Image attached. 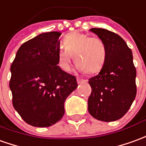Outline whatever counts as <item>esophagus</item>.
<instances>
[{
	"label": "esophagus",
	"mask_w": 146,
	"mask_h": 146,
	"mask_svg": "<svg viewBox=\"0 0 146 146\" xmlns=\"http://www.w3.org/2000/svg\"><path fill=\"white\" fill-rule=\"evenodd\" d=\"M76 81H77V84H82L87 82V80H83V79H80V78H77V79H76Z\"/></svg>",
	"instance_id": "obj_1"
}]
</instances>
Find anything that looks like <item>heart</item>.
<instances>
[{"instance_id": "1", "label": "heart", "mask_w": 146, "mask_h": 146, "mask_svg": "<svg viewBox=\"0 0 146 146\" xmlns=\"http://www.w3.org/2000/svg\"><path fill=\"white\" fill-rule=\"evenodd\" d=\"M62 45L57 50L58 66L62 71L68 72L70 70L73 55L77 61L76 70L79 72L88 70L90 73H96L104 65L107 48L99 38L74 31L64 37Z\"/></svg>"}]
</instances>
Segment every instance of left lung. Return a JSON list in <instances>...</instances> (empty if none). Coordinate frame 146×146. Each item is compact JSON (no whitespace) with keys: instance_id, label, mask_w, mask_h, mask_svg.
<instances>
[{"instance_id":"1","label":"left lung","mask_w":146,"mask_h":146,"mask_svg":"<svg viewBox=\"0 0 146 146\" xmlns=\"http://www.w3.org/2000/svg\"><path fill=\"white\" fill-rule=\"evenodd\" d=\"M90 31L105 43L107 58L99 74L88 80V112L103 122L115 121L128 111L137 93L132 51L119 35L103 28Z\"/></svg>"}]
</instances>
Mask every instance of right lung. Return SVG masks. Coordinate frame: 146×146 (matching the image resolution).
Masks as SVG:
<instances>
[{
    "label": "right lung",
    "mask_w": 146,
    "mask_h": 146,
    "mask_svg": "<svg viewBox=\"0 0 146 146\" xmlns=\"http://www.w3.org/2000/svg\"><path fill=\"white\" fill-rule=\"evenodd\" d=\"M62 33H42L24 42L11 66L13 104L31 126L47 127L65 113L66 98L77 87L76 77L58 66Z\"/></svg>",
    "instance_id": "right-lung-1"
}]
</instances>
